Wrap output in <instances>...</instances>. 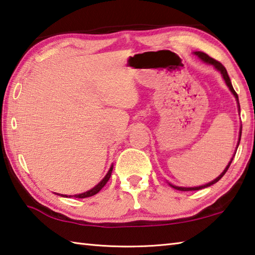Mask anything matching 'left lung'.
<instances>
[{
    "label": "left lung",
    "mask_w": 255,
    "mask_h": 255,
    "mask_svg": "<svg viewBox=\"0 0 255 255\" xmlns=\"http://www.w3.org/2000/svg\"><path fill=\"white\" fill-rule=\"evenodd\" d=\"M195 55L196 56H198L200 59H202L203 61H205V62H208V64H211V65H214V67H215V68L217 69V70H220L221 71V74L223 75V78H224V80H225V83H226V85L227 86H229V88L231 89V92L233 93V95L235 96V98H236V101H238V104H239V111H240V103H239V96H238V94H236V92L234 91V88H233V86H232V83H231V79H230V77H229V74H227V70H226V68L224 66H223L220 61H217V60H215L214 59V58H212V57H209L207 53H205V52H200V51H196L195 52ZM240 140H241V132H240ZM233 160V159H232ZM232 160L230 161V163L227 164V167L225 168V170L223 171L220 176H218L215 180H213L212 182H209V184H207V185H204V186H199V187H193V188H184V187H177V186H173V185H170L172 188H175V189H177V190H182V191H188V190H199V189H203V188H206V187H209V186H212L213 184H215V182H217L218 180L221 179V178L225 175L226 173V171L229 170V168H230V166H231V163H232Z\"/></svg>",
    "instance_id": "left-lung-1"
}]
</instances>
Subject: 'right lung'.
<instances>
[{"mask_svg": "<svg viewBox=\"0 0 255 255\" xmlns=\"http://www.w3.org/2000/svg\"><path fill=\"white\" fill-rule=\"evenodd\" d=\"M112 170H113V166L111 167V169L109 170V172H107V175L105 176L104 179H103L97 186L94 187L93 189L88 190V191H86V193H84V194L74 195V196H71V197H75V198H86V197H91V196L96 195V194L98 193V191H100V190L103 188V187H104V186L106 185V182L109 181V179L111 178V175H112ZM61 196H62V197H68V196H65V195H61ZM69 197H70V196H69Z\"/></svg>", "mask_w": 255, "mask_h": 255, "instance_id": "right-lung-1", "label": "right lung"}]
</instances>
